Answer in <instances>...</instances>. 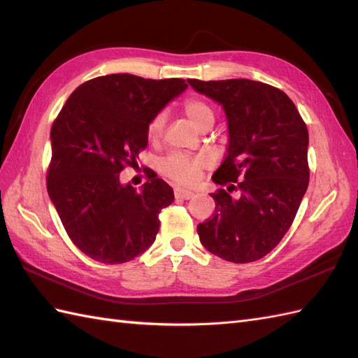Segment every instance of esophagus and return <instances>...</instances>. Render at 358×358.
I'll list each match as a JSON object with an SVG mask.
<instances>
[{
	"instance_id": "obj_1",
	"label": "esophagus",
	"mask_w": 358,
	"mask_h": 358,
	"mask_svg": "<svg viewBox=\"0 0 358 358\" xmlns=\"http://www.w3.org/2000/svg\"><path fill=\"white\" fill-rule=\"evenodd\" d=\"M195 195L194 191H187V189H175V199L177 200H191Z\"/></svg>"
}]
</instances>
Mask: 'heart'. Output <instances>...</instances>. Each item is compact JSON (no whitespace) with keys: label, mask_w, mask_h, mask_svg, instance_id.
Wrapping results in <instances>:
<instances>
[{"label":"heart","mask_w":358,"mask_h":358,"mask_svg":"<svg viewBox=\"0 0 358 358\" xmlns=\"http://www.w3.org/2000/svg\"><path fill=\"white\" fill-rule=\"evenodd\" d=\"M185 112L189 120L196 127H201L206 121L214 120V112L209 106L199 100V98H191L185 103ZM166 123L164 113H158L157 117L152 118L148 126V136L150 140H157L163 132ZM209 163L204 157H189L181 152H173L162 159V171L178 185H194L199 180L201 169Z\"/></svg>","instance_id":"heart-1"}]
</instances>
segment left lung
Listing matches in <instances>:
<instances>
[{
  "label": "left lung",
  "instance_id": "left-lung-1",
  "mask_svg": "<svg viewBox=\"0 0 358 358\" xmlns=\"http://www.w3.org/2000/svg\"><path fill=\"white\" fill-rule=\"evenodd\" d=\"M217 101L227 120V154L212 180L235 183L210 194L214 215L196 226L201 245L232 263L269 254L291 227L309 183L305 121L280 89L260 81L187 80ZM227 187V189H229Z\"/></svg>",
  "mask_w": 358,
  "mask_h": 358
}]
</instances>
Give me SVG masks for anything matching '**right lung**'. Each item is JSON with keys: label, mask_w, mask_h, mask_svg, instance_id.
Instances as JSON below:
<instances>
[{"label": "right lung", "mask_w": 358, "mask_h": 358, "mask_svg": "<svg viewBox=\"0 0 358 358\" xmlns=\"http://www.w3.org/2000/svg\"><path fill=\"white\" fill-rule=\"evenodd\" d=\"M187 89L185 80L112 73L73 90L50 131L48 192L81 252L106 264L134 260L155 241L172 187L148 173L141 191L120 181L148 146V126Z\"/></svg>", "instance_id": "right-lung-1"}]
</instances>
